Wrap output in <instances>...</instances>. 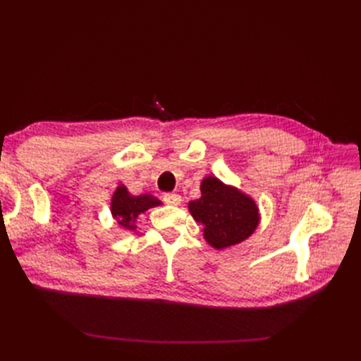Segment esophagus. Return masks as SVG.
Masks as SVG:
<instances>
[{
    "instance_id": "esophagus-1",
    "label": "esophagus",
    "mask_w": 361,
    "mask_h": 361,
    "mask_svg": "<svg viewBox=\"0 0 361 361\" xmlns=\"http://www.w3.org/2000/svg\"><path fill=\"white\" fill-rule=\"evenodd\" d=\"M162 200L166 202L167 204L178 206V204H180V202H182V197H180L179 194H176V192H169V194H164Z\"/></svg>"
}]
</instances>
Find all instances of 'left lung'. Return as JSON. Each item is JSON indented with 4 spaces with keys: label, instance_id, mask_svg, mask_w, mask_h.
<instances>
[{
    "label": "left lung",
    "instance_id": "1",
    "mask_svg": "<svg viewBox=\"0 0 361 361\" xmlns=\"http://www.w3.org/2000/svg\"><path fill=\"white\" fill-rule=\"evenodd\" d=\"M202 197L188 203V211L203 224V238L216 250L241 244L255 233L260 221L253 197L215 176L200 183Z\"/></svg>",
    "mask_w": 361,
    "mask_h": 361
}]
</instances>
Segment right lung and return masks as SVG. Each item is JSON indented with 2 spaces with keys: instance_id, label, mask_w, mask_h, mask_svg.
Returning <instances> with one entry per match:
<instances>
[{
  "instance_id": "add662e5",
  "label": "right lung",
  "mask_w": 361,
  "mask_h": 361,
  "mask_svg": "<svg viewBox=\"0 0 361 361\" xmlns=\"http://www.w3.org/2000/svg\"><path fill=\"white\" fill-rule=\"evenodd\" d=\"M159 204H162V202L155 195L147 192L134 195L128 191L123 183H120L111 197V215L120 227L126 231H134L137 228L135 221L138 215Z\"/></svg>"
}]
</instances>
